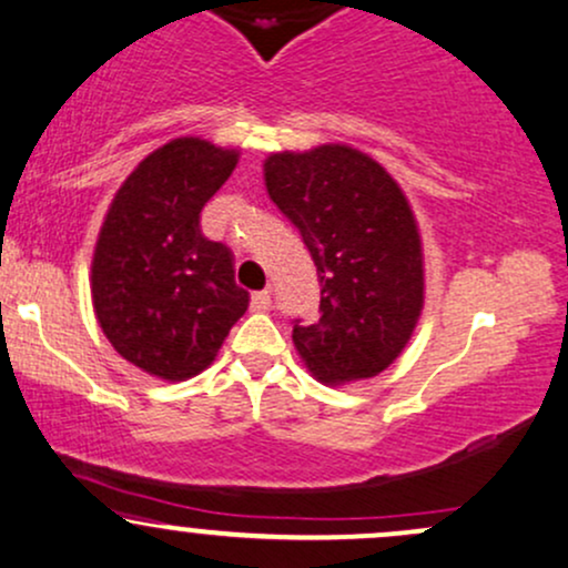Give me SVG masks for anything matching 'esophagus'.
Returning a JSON list of instances; mask_svg holds the SVG:
<instances>
[{
  "label": "esophagus",
  "mask_w": 568,
  "mask_h": 568,
  "mask_svg": "<svg viewBox=\"0 0 568 568\" xmlns=\"http://www.w3.org/2000/svg\"><path fill=\"white\" fill-rule=\"evenodd\" d=\"M272 307V294L270 291H258V294L251 296V310L253 313H266Z\"/></svg>",
  "instance_id": "obj_1"
}]
</instances>
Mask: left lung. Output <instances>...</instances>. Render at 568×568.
Returning <instances> with one entry per match:
<instances>
[{
    "label": "left lung",
    "instance_id": "8db88e82",
    "mask_svg": "<svg viewBox=\"0 0 568 568\" xmlns=\"http://www.w3.org/2000/svg\"><path fill=\"white\" fill-rule=\"evenodd\" d=\"M264 180L321 283V317L296 321V353L332 388L379 375L407 347L426 296L420 229L402 185L342 142L270 153Z\"/></svg>",
    "mask_w": 568,
    "mask_h": 568
}]
</instances>
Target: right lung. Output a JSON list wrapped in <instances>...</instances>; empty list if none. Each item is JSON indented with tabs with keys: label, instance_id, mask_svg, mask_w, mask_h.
I'll list each match as a JSON object with an SVG mask.
<instances>
[{
	"label": "right lung",
	"instance_id": "1",
	"mask_svg": "<svg viewBox=\"0 0 568 568\" xmlns=\"http://www.w3.org/2000/svg\"><path fill=\"white\" fill-rule=\"evenodd\" d=\"M240 151L178 136L148 153L112 196L91 258V302L129 364L180 383L207 369L247 310L232 251L199 213L232 178Z\"/></svg>",
	"mask_w": 568,
	"mask_h": 568
}]
</instances>
